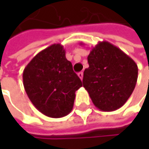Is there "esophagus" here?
Segmentation results:
<instances>
[{
  "label": "esophagus",
  "instance_id": "1",
  "mask_svg": "<svg viewBox=\"0 0 149 149\" xmlns=\"http://www.w3.org/2000/svg\"><path fill=\"white\" fill-rule=\"evenodd\" d=\"M78 76H79V79L82 80V79H83V76H84L83 72H79V73L78 74Z\"/></svg>",
  "mask_w": 149,
  "mask_h": 149
}]
</instances>
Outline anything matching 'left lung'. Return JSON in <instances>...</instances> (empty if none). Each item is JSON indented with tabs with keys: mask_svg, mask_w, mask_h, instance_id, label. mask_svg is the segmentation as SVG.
Here are the masks:
<instances>
[{
	"mask_svg": "<svg viewBox=\"0 0 149 149\" xmlns=\"http://www.w3.org/2000/svg\"><path fill=\"white\" fill-rule=\"evenodd\" d=\"M88 63L83 86L95 107L104 112L121 108L137 83L139 70L134 60L113 44L100 41L88 55Z\"/></svg>",
	"mask_w": 149,
	"mask_h": 149,
	"instance_id": "8db88e82",
	"label": "left lung"
}]
</instances>
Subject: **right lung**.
Returning <instances> with one entry per match:
<instances>
[{"label":"right lung","instance_id":"1","mask_svg":"<svg viewBox=\"0 0 149 149\" xmlns=\"http://www.w3.org/2000/svg\"><path fill=\"white\" fill-rule=\"evenodd\" d=\"M23 84L33 105L54 118L71 112L75 91L82 87L60 44L51 45L30 61L23 71Z\"/></svg>","mask_w":149,"mask_h":149}]
</instances>
